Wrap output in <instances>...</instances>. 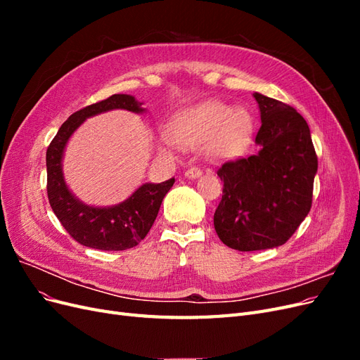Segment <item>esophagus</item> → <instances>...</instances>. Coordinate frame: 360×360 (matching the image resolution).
<instances>
[{
    "instance_id": "1",
    "label": "esophagus",
    "mask_w": 360,
    "mask_h": 360,
    "mask_svg": "<svg viewBox=\"0 0 360 360\" xmlns=\"http://www.w3.org/2000/svg\"><path fill=\"white\" fill-rule=\"evenodd\" d=\"M202 174V169L198 168V167H191L186 172H184V176H186L188 179H197L200 177Z\"/></svg>"
}]
</instances>
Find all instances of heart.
I'll use <instances>...</instances> for the list:
<instances>
[{
  "instance_id": "1",
  "label": "heart",
  "mask_w": 360,
  "mask_h": 360,
  "mask_svg": "<svg viewBox=\"0 0 360 360\" xmlns=\"http://www.w3.org/2000/svg\"><path fill=\"white\" fill-rule=\"evenodd\" d=\"M176 143L183 147H195L205 143V153L213 159H233L248 148L252 136V118L245 110L205 102L177 117L172 126ZM176 143L162 138V148L171 151Z\"/></svg>"
}]
</instances>
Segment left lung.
I'll use <instances>...</instances> for the list:
<instances>
[{
  "label": "left lung",
  "instance_id": "obj_1",
  "mask_svg": "<svg viewBox=\"0 0 360 360\" xmlns=\"http://www.w3.org/2000/svg\"><path fill=\"white\" fill-rule=\"evenodd\" d=\"M257 155L226 160L217 169L222 200L213 216L224 245L261 250L284 245L312 205L317 153L304 118L292 106L259 93Z\"/></svg>",
  "mask_w": 360,
  "mask_h": 360
}]
</instances>
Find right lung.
<instances>
[{"label":"right lung","instance_id":"add662e5","mask_svg":"<svg viewBox=\"0 0 360 360\" xmlns=\"http://www.w3.org/2000/svg\"><path fill=\"white\" fill-rule=\"evenodd\" d=\"M141 102L129 94H112L72 114L64 122L46 150L48 200L58 221L76 242L101 250H124L136 246L148 234L159 213L162 200L174 179L158 184L146 183L122 204L90 207L76 200L66 186L61 171L63 151L69 138L85 118L111 110L144 111Z\"/></svg>","mask_w":360,"mask_h":360}]
</instances>
